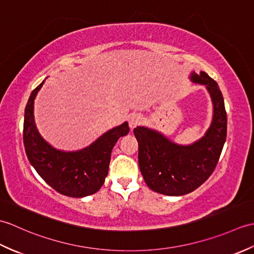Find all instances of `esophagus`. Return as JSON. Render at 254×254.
Returning a JSON list of instances; mask_svg holds the SVG:
<instances>
[{
  "instance_id": "1",
  "label": "esophagus",
  "mask_w": 254,
  "mask_h": 254,
  "mask_svg": "<svg viewBox=\"0 0 254 254\" xmlns=\"http://www.w3.org/2000/svg\"><path fill=\"white\" fill-rule=\"evenodd\" d=\"M141 123V117L137 116V115H133L130 120H128V124H130L131 128H134L136 126H138V124Z\"/></svg>"
}]
</instances>
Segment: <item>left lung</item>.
I'll return each instance as SVG.
<instances>
[{
    "mask_svg": "<svg viewBox=\"0 0 254 254\" xmlns=\"http://www.w3.org/2000/svg\"><path fill=\"white\" fill-rule=\"evenodd\" d=\"M191 79L206 86L214 106L212 124L199 141L182 146L147 127L133 131L144 180L150 190L165 195H185L203 185L216 168L227 136V113L217 83L205 72H193Z\"/></svg>",
    "mask_w": 254,
    "mask_h": 254,
    "instance_id": "obj_1",
    "label": "left lung"
}]
</instances>
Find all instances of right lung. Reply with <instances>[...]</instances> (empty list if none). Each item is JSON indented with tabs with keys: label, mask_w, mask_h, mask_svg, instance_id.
Returning <instances> with one entry per match:
<instances>
[{
	"label": "right lung",
	"mask_w": 254,
	"mask_h": 254,
	"mask_svg": "<svg viewBox=\"0 0 254 254\" xmlns=\"http://www.w3.org/2000/svg\"><path fill=\"white\" fill-rule=\"evenodd\" d=\"M44 83L32 90L25 108L23 139L27 157L38 175L57 192L71 197L94 194L104 185L113 146L130 128L124 122L78 152L57 150L40 136L34 121V100Z\"/></svg>",
	"instance_id": "obj_1"
}]
</instances>
